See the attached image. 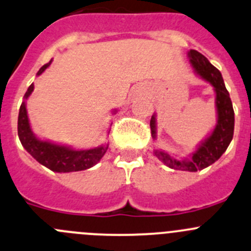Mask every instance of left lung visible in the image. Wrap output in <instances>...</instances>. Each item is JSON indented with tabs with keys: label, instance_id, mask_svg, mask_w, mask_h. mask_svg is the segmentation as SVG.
Instances as JSON below:
<instances>
[{
	"label": "left lung",
	"instance_id": "1",
	"mask_svg": "<svg viewBox=\"0 0 251 251\" xmlns=\"http://www.w3.org/2000/svg\"><path fill=\"white\" fill-rule=\"evenodd\" d=\"M187 56L190 58V64L196 74L213 87V91L216 93L217 124L211 135L199 145L190 158L176 159L169 153L160 150H154V155L172 169L198 172V170L205 169L208 165L213 164L216 160L220 159L221 155L226 152L233 138V132H234V110H233L232 100L225 86L221 72L199 51L190 50L187 52ZM150 125L152 137L153 140H155L157 137L155 115H152Z\"/></svg>",
	"mask_w": 251,
	"mask_h": 251
}]
</instances>
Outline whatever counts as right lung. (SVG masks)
<instances>
[{
  "label": "right lung",
  "instance_id": "obj_1",
  "mask_svg": "<svg viewBox=\"0 0 251 251\" xmlns=\"http://www.w3.org/2000/svg\"><path fill=\"white\" fill-rule=\"evenodd\" d=\"M49 64L44 65L38 71V76H40L49 66ZM34 91V84L29 86L28 91L24 94V99H28L31 92ZM114 114L116 110L113 111ZM18 137L21 140L22 146L26 150V152L38 160L44 167L49 168L52 172L57 173H71L86 170L96 165L103 158L108 150L106 146L91 148V150H74L71 147L62 145H56L50 141H44L36 137L33 133L29 124L28 113H26L25 101H23L19 108L18 115Z\"/></svg>",
  "mask_w": 251,
  "mask_h": 251
}]
</instances>
